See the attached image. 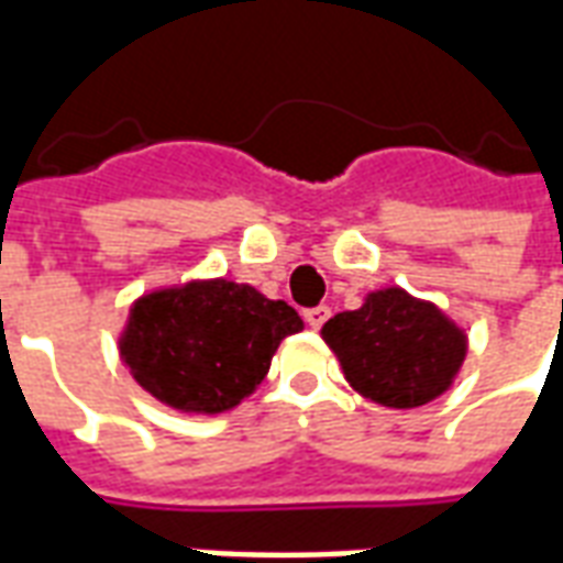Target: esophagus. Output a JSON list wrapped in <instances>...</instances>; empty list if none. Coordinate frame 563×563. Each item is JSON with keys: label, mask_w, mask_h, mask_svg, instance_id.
Returning a JSON list of instances; mask_svg holds the SVG:
<instances>
[{"label": "esophagus", "mask_w": 563, "mask_h": 563, "mask_svg": "<svg viewBox=\"0 0 563 563\" xmlns=\"http://www.w3.org/2000/svg\"><path fill=\"white\" fill-rule=\"evenodd\" d=\"M331 317L329 307H310V310H305V319L310 329H322L325 325V319Z\"/></svg>", "instance_id": "1"}]
</instances>
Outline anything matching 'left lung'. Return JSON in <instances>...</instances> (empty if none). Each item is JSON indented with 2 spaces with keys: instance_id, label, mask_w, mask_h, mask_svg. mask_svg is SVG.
Segmentation results:
<instances>
[{
  "instance_id": "8db88e82",
  "label": "left lung",
  "mask_w": 563,
  "mask_h": 563,
  "mask_svg": "<svg viewBox=\"0 0 563 563\" xmlns=\"http://www.w3.org/2000/svg\"><path fill=\"white\" fill-rule=\"evenodd\" d=\"M322 341L353 391L389 410H413L446 395L471 346L467 329L443 307L401 286L374 289L358 310L331 317Z\"/></svg>"
}]
</instances>
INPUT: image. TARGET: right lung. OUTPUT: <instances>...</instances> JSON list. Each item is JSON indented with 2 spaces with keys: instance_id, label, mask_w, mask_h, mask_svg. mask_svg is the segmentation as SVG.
Segmentation results:
<instances>
[{
  "instance_id": "obj_1",
  "label": "right lung",
  "mask_w": 563,
  "mask_h": 563,
  "mask_svg": "<svg viewBox=\"0 0 563 563\" xmlns=\"http://www.w3.org/2000/svg\"><path fill=\"white\" fill-rule=\"evenodd\" d=\"M305 319L250 283L186 280L139 295L117 338L141 389L186 416H220L268 377L271 358Z\"/></svg>"
}]
</instances>
